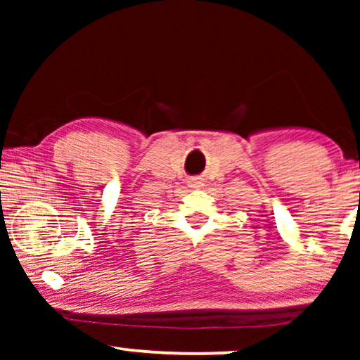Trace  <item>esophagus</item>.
<instances>
[{
	"instance_id": "34e87169",
	"label": "esophagus",
	"mask_w": 360,
	"mask_h": 360,
	"mask_svg": "<svg viewBox=\"0 0 360 360\" xmlns=\"http://www.w3.org/2000/svg\"><path fill=\"white\" fill-rule=\"evenodd\" d=\"M188 185L191 186V188H198V186H201V180L196 179V176H195V179L188 180Z\"/></svg>"
}]
</instances>
